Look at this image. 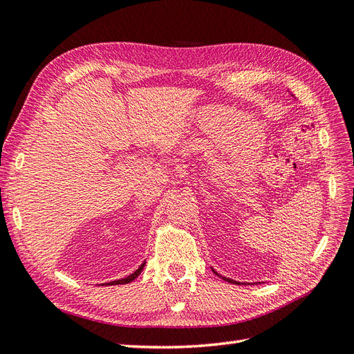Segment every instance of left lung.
<instances>
[{"instance_id": "obj_1", "label": "left lung", "mask_w": 354, "mask_h": 354, "mask_svg": "<svg viewBox=\"0 0 354 354\" xmlns=\"http://www.w3.org/2000/svg\"><path fill=\"white\" fill-rule=\"evenodd\" d=\"M215 272V270H214ZM215 274H216V272H215ZM216 275H218V274H216ZM220 277V275H218ZM223 279H225V281H229V283H233V281L232 279H229V278H223Z\"/></svg>"}]
</instances>
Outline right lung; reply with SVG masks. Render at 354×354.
Returning a JSON list of instances; mask_svg holds the SVG:
<instances>
[{"label":"right lung","mask_w":354,"mask_h":354,"mask_svg":"<svg viewBox=\"0 0 354 354\" xmlns=\"http://www.w3.org/2000/svg\"><path fill=\"white\" fill-rule=\"evenodd\" d=\"M143 266H145V263H142L140 265V268L136 270V272H133L131 275H129V277H125V278H122V279H116V281H112V283H109L107 286H115V284H127V283H131V281L134 279V278H138L139 277V274L140 272L143 270Z\"/></svg>","instance_id":"right-lung-1"}]
</instances>
